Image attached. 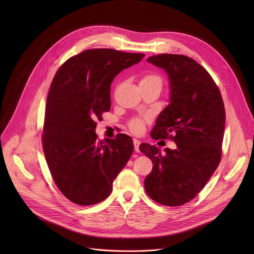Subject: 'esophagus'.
Segmentation results:
<instances>
[{"mask_svg": "<svg viewBox=\"0 0 254 254\" xmlns=\"http://www.w3.org/2000/svg\"><path fill=\"white\" fill-rule=\"evenodd\" d=\"M139 144H140V140L133 138V146H134V151L135 152H139Z\"/></svg>", "mask_w": 254, "mask_h": 254, "instance_id": "esophagus-1", "label": "esophagus"}]
</instances>
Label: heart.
Instances as JSON below:
<instances>
[{"label":"heart","mask_w":254,"mask_h":254,"mask_svg":"<svg viewBox=\"0 0 254 254\" xmlns=\"http://www.w3.org/2000/svg\"><path fill=\"white\" fill-rule=\"evenodd\" d=\"M154 79H159V78H158V77H156V76H152V75H150V76L143 77V78L141 79V81H140V82H143V81H150V80H154ZM129 127H130V129H131L134 133H139V132H141V131L143 130L144 123H143V121L136 119V120H133V121L130 123V126H129Z\"/></svg>","instance_id":"obj_1"}]
</instances>
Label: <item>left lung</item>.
<instances>
[{
	"mask_svg": "<svg viewBox=\"0 0 254 254\" xmlns=\"http://www.w3.org/2000/svg\"><path fill=\"white\" fill-rule=\"evenodd\" d=\"M147 61L164 69L169 80V105L159 115L153 138H171L177 148L165 153L142 142L139 151L153 162L144 189L156 202L183 205L204 188L218 167L225 128L219 88L207 70L190 57L159 54Z\"/></svg>",
	"mask_w": 254,
	"mask_h": 254,
	"instance_id": "left-lung-1",
	"label": "left lung"
}]
</instances>
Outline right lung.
Returning a JSON list of instances; mask_svg holds the SVG:
<instances>
[{
    "instance_id": "right-lung-1",
    "label": "right lung",
    "mask_w": 254,
    "mask_h": 254,
    "mask_svg": "<svg viewBox=\"0 0 254 254\" xmlns=\"http://www.w3.org/2000/svg\"><path fill=\"white\" fill-rule=\"evenodd\" d=\"M144 55L114 49H89L69 58L56 72L47 97L43 149L62 194L82 206L97 204L128 162L129 135L97 140L95 120L111 110V85Z\"/></svg>"
}]
</instances>
